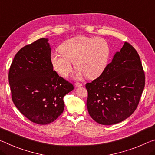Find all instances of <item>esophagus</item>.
Listing matches in <instances>:
<instances>
[{
    "instance_id": "34e87169",
    "label": "esophagus",
    "mask_w": 155,
    "mask_h": 155,
    "mask_svg": "<svg viewBox=\"0 0 155 155\" xmlns=\"http://www.w3.org/2000/svg\"><path fill=\"white\" fill-rule=\"evenodd\" d=\"M83 85L82 83H76L74 84V86L76 87H81Z\"/></svg>"
}]
</instances>
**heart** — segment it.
<instances>
[{"instance_id":"1","label":"heart","mask_w":155,"mask_h":155,"mask_svg":"<svg viewBox=\"0 0 155 155\" xmlns=\"http://www.w3.org/2000/svg\"><path fill=\"white\" fill-rule=\"evenodd\" d=\"M59 51L51 54V61L56 72L63 77L72 71V63L78 70L77 77H99L106 68L110 54L108 44L101 37L70 38L59 46Z\"/></svg>"}]
</instances>
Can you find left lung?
<instances>
[{
	"label": "left lung",
	"instance_id": "obj_1",
	"mask_svg": "<svg viewBox=\"0 0 155 155\" xmlns=\"http://www.w3.org/2000/svg\"><path fill=\"white\" fill-rule=\"evenodd\" d=\"M145 87V73L139 54L125 42L99 77L85 85L87 107L98 124L113 125L137 109Z\"/></svg>",
	"mask_w": 155,
	"mask_h": 155
}]
</instances>
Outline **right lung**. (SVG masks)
<instances>
[{"mask_svg":"<svg viewBox=\"0 0 155 155\" xmlns=\"http://www.w3.org/2000/svg\"><path fill=\"white\" fill-rule=\"evenodd\" d=\"M48 39L40 38L16 53L9 71L12 99L18 110L31 122L46 125L64 110V96L72 83L53 70Z\"/></svg>","mask_w":155,"mask_h":155,"instance_id":"right-lung-1","label":"right lung"}]
</instances>
